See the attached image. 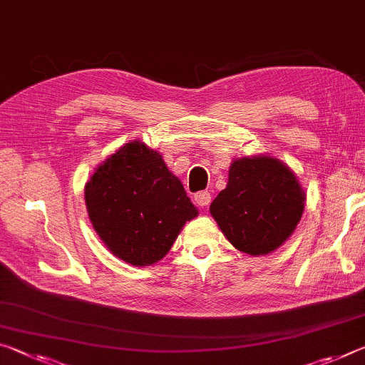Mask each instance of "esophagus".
<instances>
[{"label":"esophagus","mask_w":365,"mask_h":365,"mask_svg":"<svg viewBox=\"0 0 365 365\" xmlns=\"http://www.w3.org/2000/svg\"><path fill=\"white\" fill-rule=\"evenodd\" d=\"M193 201H195V205L198 206V207H206L207 205L211 203V193L210 192H198V193H195Z\"/></svg>","instance_id":"obj_1"}]
</instances>
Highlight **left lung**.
<instances>
[{"mask_svg":"<svg viewBox=\"0 0 365 365\" xmlns=\"http://www.w3.org/2000/svg\"><path fill=\"white\" fill-rule=\"evenodd\" d=\"M304 203V192L291 169L258 155L232 162L227 187L210 211L237 250L268 255L294 232Z\"/></svg>","mask_w":365,"mask_h":365,"instance_id":"left-lung-1","label":"left lung"}]
</instances>
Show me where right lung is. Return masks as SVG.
Segmentation results:
<instances>
[{"mask_svg":"<svg viewBox=\"0 0 365 365\" xmlns=\"http://www.w3.org/2000/svg\"><path fill=\"white\" fill-rule=\"evenodd\" d=\"M89 219L115 257L135 266L159 262L198 214L160 154L128 143L86 183Z\"/></svg>","mask_w":365,"mask_h":365,"instance_id":"add662e5","label":"right lung"}]
</instances>
